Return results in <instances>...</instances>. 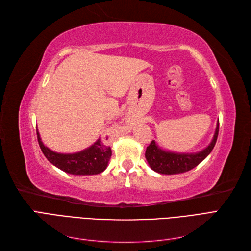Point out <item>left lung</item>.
I'll return each instance as SVG.
<instances>
[{
    "mask_svg": "<svg viewBox=\"0 0 251 251\" xmlns=\"http://www.w3.org/2000/svg\"><path fill=\"white\" fill-rule=\"evenodd\" d=\"M219 134V121L217 124L216 132L211 142L207 148L198 151V153H174V151H164L158 147L155 140H151L146 151V158L151 169L163 175L181 174L193 170L200 162L206 158L214 149Z\"/></svg>",
    "mask_w": 251,
    "mask_h": 251,
    "instance_id": "8db88e82",
    "label": "left lung"
}]
</instances>
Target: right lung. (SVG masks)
Here are the masks:
<instances>
[{"label":"right lung","mask_w":251,"mask_h":251,"mask_svg":"<svg viewBox=\"0 0 251 251\" xmlns=\"http://www.w3.org/2000/svg\"><path fill=\"white\" fill-rule=\"evenodd\" d=\"M37 141L43 154L56 168L71 175L88 176L97 175L107 169L112 151L101 138H98L88 149L73 154H60L48 149L42 142L39 131H36Z\"/></svg>","instance_id":"add662e5"}]
</instances>
